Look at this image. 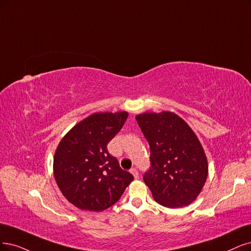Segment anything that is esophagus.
Wrapping results in <instances>:
<instances>
[{
  "mask_svg": "<svg viewBox=\"0 0 251 251\" xmlns=\"http://www.w3.org/2000/svg\"><path fill=\"white\" fill-rule=\"evenodd\" d=\"M130 173L133 175V177H134L135 179L138 178V173H137V170H136V169H134V168L131 169V170H130Z\"/></svg>",
  "mask_w": 251,
  "mask_h": 251,
  "instance_id": "1",
  "label": "esophagus"
}]
</instances>
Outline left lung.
Listing matches in <instances>:
<instances>
[{
  "instance_id": "left-lung-1",
  "label": "left lung",
  "mask_w": 251,
  "mask_h": 251,
  "mask_svg": "<svg viewBox=\"0 0 251 251\" xmlns=\"http://www.w3.org/2000/svg\"><path fill=\"white\" fill-rule=\"evenodd\" d=\"M150 145L151 169L144 176L154 200L166 208L196 201L208 177L203 148L190 126L172 111L135 117Z\"/></svg>"
}]
</instances>
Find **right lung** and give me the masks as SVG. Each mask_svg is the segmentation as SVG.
I'll return each mask as SVG.
<instances>
[{
  "mask_svg": "<svg viewBox=\"0 0 251 251\" xmlns=\"http://www.w3.org/2000/svg\"><path fill=\"white\" fill-rule=\"evenodd\" d=\"M127 111L95 113L65 134L53 156V176L63 196L80 210L100 212L116 203L133 176L120 168L107 144L123 127Z\"/></svg>",
  "mask_w": 251,
  "mask_h": 251,
  "instance_id": "1",
  "label": "right lung"
}]
</instances>
